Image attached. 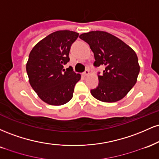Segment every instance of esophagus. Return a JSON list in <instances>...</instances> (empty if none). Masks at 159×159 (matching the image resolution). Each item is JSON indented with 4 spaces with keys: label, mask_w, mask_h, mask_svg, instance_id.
<instances>
[{
    "label": "esophagus",
    "mask_w": 159,
    "mask_h": 159,
    "mask_svg": "<svg viewBox=\"0 0 159 159\" xmlns=\"http://www.w3.org/2000/svg\"><path fill=\"white\" fill-rule=\"evenodd\" d=\"M89 75H90V72H89V70H85V72L83 73V75L84 76V77H87V76H88Z\"/></svg>",
    "instance_id": "34e87169"
}]
</instances>
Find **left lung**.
<instances>
[{"mask_svg":"<svg viewBox=\"0 0 159 159\" xmlns=\"http://www.w3.org/2000/svg\"><path fill=\"white\" fill-rule=\"evenodd\" d=\"M93 52L95 66H104L98 75V86L92 96L104 102H115L126 96L136 84L140 66L134 51L116 36L107 32L90 31L79 36Z\"/></svg>","mask_w":159,"mask_h":159,"instance_id":"left-lung-1","label":"left lung"}]
</instances>
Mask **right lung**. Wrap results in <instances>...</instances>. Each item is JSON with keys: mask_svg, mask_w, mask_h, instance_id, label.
<instances>
[{"mask_svg": "<svg viewBox=\"0 0 159 159\" xmlns=\"http://www.w3.org/2000/svg\"><path fill=\"white\" fill-rule=\"evenodd\" d=\"M78 35L71 30H57L39 41L29 54L26 70L30 84L48 105L58 106L70 101L75 85L81 79V75L74 72L72 67L66 71L63 69Z\"/></svg>", "mask_w": 159, "mask_h": 159, "instance_id": "right-lung-1", "label": "right lung"}]
</instances>
